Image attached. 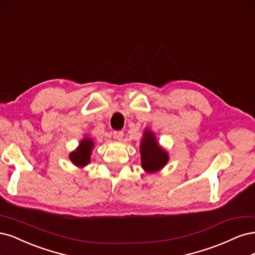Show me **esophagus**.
I'll list each match as a JSON object with an SVG mask.
<instances>
[{
  "mask_svg": "<svg viewBox=\"0 0 255 255\" xmlns=\"http://www.w3.org/2000/svg\"><path fill=\"white\" fill-rule=\"evenodd\" d=\"M113 136L116 137L118 141H122L123 136H124V132H123V131H114Z\"/></svg>",
  "mask_w": 255,
  "mask_h": 255,
  "instance_id": "34e87169",
  "label": "esophagus"
}]
</instances>
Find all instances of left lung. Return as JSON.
Listing matches in <instances>:
<instances>
[{
	"label": "left lung",
	"instance_id": "obj_1",
	"mask_svg": "<svg viewBox=\"0 0 255 255\" xmlns=\"http://www.w3.org/2000/svg\"><path fill=\"white\" fill-rule=\"evenodd\" d=\"M141 160L142 167L146 171H155L161 169L168 161V154L163 150L155 141L154 134L146 130L144 138L141 142Z\"/></svg>",
	"mask_w": 255,
	"mask_h": 255
}]
</instances>
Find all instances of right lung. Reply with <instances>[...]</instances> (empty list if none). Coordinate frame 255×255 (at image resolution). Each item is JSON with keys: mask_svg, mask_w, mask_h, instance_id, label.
I'll return each mask as SVG.
<instances>
[{"mask_svg": "<svg viewBox=\"0 0 255 255\" xmlns=\"http://www.w3.org/2000/svg\"><path fill=\"white\" fill-rule=\"evenodd\" d=\"M93 141L90 138H85L80 142L78 148L70 154L71 161L75 164L76 166H86L90 162V155L93 148Z\"/></svg>", "mask_w": 255, "mask_h": 255, "instance_id": "1", "label": "right lung"}]
</instances>
